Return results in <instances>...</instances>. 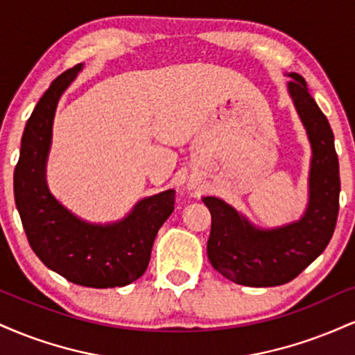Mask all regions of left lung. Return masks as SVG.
<instances>
[{"label": "left lung", "instance_id": "8db88e82", "mask_svg": "<svg viewBox=\"0 0 355 355\" xmlns=\"http://www.w3.org/2000/svg\"><path fill=\"white\" fill-rule=\"evenodd\" d=\"M288 93L312 146L309 203L302 218L277 229H259L217 197L202 200L211 214L207 254L211 267L232 282L275 287L294 280L331 242L339 215V160L327 118L305 80L288 73Z\"/></svg>", "mask_w": 355, "mask_h": 355}]
</instances>
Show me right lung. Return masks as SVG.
<instances>
[{
	"label": "right lung",
	"instance_id": "1",
	"mask_svg": "<svg viewBox=\"0 0 355 355\" xmlns=\"http://www.w3.org/2000/svg\"><path fill=\"white\" fill-rule=\"evenodd\" d=\"M81 68L83 63L61 73L26 121L15 168V202L28 242L48 268L83 287H123L145 274L153 240L173 211L175 190L144 198L125 218L107 225L78 218L50 193L44 173L53 118Z\"/></svg>",
	"mask_w": 355,
	"mask_h": 355
}]
</instances>
